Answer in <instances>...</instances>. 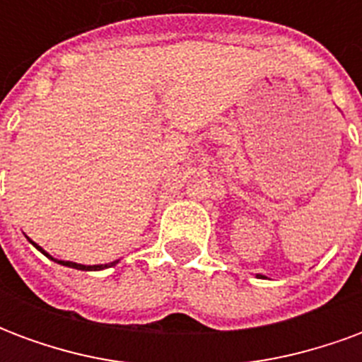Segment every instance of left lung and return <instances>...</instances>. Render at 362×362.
Instances as JSON below:
<instances>
[{"instance_id":"1","label":"left lung","mask_w":362,"mask_h":362,"mask_svg":"<svg viewBox=\"0 0 362 362\" xmlns=\"http://www.w3.org/2000/svg\"><path fill=\"white\" fill-rule=\"evenodd\" d=\"M259 277H262V275H259Z\"/></svg>"}]
</instances>
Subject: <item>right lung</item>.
<instances>
[{"mask_svg":"<svg viewBox=\"0 0 362 362\" xmlns=\"http://www.w3.org/2000/svg\"><path fill=\"white\" fill-rule=\"evenodd\" d=\"M36 248L38 250L42 252V254H46V252L38 246V244H35ZM48 256V254H46ZM50 258V256H48ZM54 259V258H52ZM54 262H58V264H62V266H67V267H75V269H83V272H98V269H104V267H112V266H116L118 262H112V264H104V266H81V264H75V262H62V259H54Z\"/></svg>","mask_w":362,"mask_h":362,"instance_id":"obj_1","label":"right lung"}]
</instances>
